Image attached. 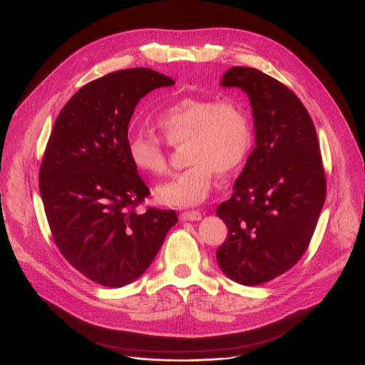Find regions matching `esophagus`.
I'll return each instance as SVG.
<instances>
[{"instance_id":"esophagus-1","label":"esophagus","mask_w":365,"mask_h":365,"mask_svg":"<svg viewBox=\"0 0 365 365\" xmlns=\"http://www.w3.org/2000/svg\"><path fill=\"white\" fill-rule=\"evenodd\" d=\"M180 219L181 220H191V222H194V220H200L201 219V213L200 212H197V210H187V212H182L181 215H180Z\"/></svg>"}]
</instances>
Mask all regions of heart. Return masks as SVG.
Returning a JSON list of instances; mask_svg holds the SVG:
<instances>
[{
    "label": "heart",
    "mask_w": 365,
    "mask_h": 365,
    "mask_svg": "<svg viewBox=\"0 0 365 365\" xmlns=\"http://www.w3.org/2000/svg\"><path fill=\"white\" fill-rule=\"evenodd\" d=\"M155 126L164 139L149 133L133 135L128 153L140 173L160 177L168 170L165 143H187L185 160L191 165L156 190L158 198L170 206L190 207L205 201L213 188L216 171H235L252 146L248 113L233 98L180 100L156 115Z\"/></svg>",
    "instance_id": "heart-1"
}]
</instances>
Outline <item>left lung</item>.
Segmentation results:
<instances>
[{"label":"left lung","mask_w":365,"mask_h":365,"mask_svg":"<svg viewBox=\"0 0 365 365\" xmlns=\"http://www.w3.org/2000/svg\"><path fill=\"white\" fill-rule=\"evenodd\" d=\"M222 86L250 96L257 146L232 197L216 209L227 227L216 258L233 281L259 286L307 251L327 198V175L310 114L289 87L247 66L227 69Z\"/></svg>","instance_id":"1"}]
</instances>
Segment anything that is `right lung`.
Segmentation results:
<instances>
[{
  "mask_svg": "<svg viewBox=\"0 0 365 365\" xmlns=\"http://www.w3.org/2000/svg\"><path fill=\"white\" fill-rule=\"evenodd\" d=\"M175 81L149 68L110 72L79 88L49 136L38 187L53 242L65 259L104 287H121L152 264L174 210L138 207L150 194L128 153L135 107Z\"/></svg>",
  "mask_w": 365,
  "mask_h": 365,
  "instance_id": "1",
  "label": "right lung"
}]
</instances>
